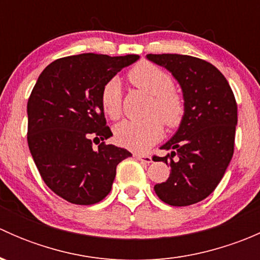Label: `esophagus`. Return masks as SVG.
I'll return each mask as SVG.
<instances>
[{"mask_svg": "<svg viewBox=\"0 0 260 260\" xmlns=\"http://www.w3.org/2000/svg\"><path fill=\"white\" fill-rule=\"evenodd\" d=\"M135 157L137 159H140L141 162H143V164H152V157L148 156V154H141V153H135Z\"/></svg>", "mask_w": 260, "mask_h": 260, "instance_id": "obj_1", "label": "esophagus"}]
</instances>
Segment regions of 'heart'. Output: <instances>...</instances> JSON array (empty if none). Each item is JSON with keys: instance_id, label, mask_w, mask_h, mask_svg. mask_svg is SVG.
<instances>
[{"instance_id": "b5f03b06", "label": "heart", "mask_w": 260, "mask_h": 260, "mask_svg": "<svg viewBox=\"0 0 260 260\" xmlns=\"http://www.w3.org/2000/svg\"><path fill=\"white\" fill-rule=\"evenodd\" d=\"M128 79L135 86L153 96L149 114L142 120H123L115 127V140L120 146L136 152L147 151L161 138L164 133L161 116L165 124L175 127L183 114L182 98L172 90L174 80L171 75L151 62H140L129 73ZM104 113L117 119L122 112V84L117 78H112L104 84L101 94ZM159 115V117L156 115Z\"/></svg>"}]
</instances>
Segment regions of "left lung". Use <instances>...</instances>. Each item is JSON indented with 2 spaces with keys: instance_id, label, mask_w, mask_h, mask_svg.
<instances>
[{
  "instance_id": "8db88e82",
  "label": "left lung",
  "mask_w": 260,
  "mask_h": 260,
  "mask_svg": "<svg viewBox=\"0 0 260 260\" xmlns=\"http://www.w3.org/2000/svg\"><path fill=\"white\" fill-rule=\"evenodd\" d=\"M146 57L171 73L183 99L179 128L159 147L169 152L153 158L166 162L171 174L154 191L169 205H192L215 190L232 161L237 102L224 75L205 60L179 54Z\"/></svg>"
}]
</instances>
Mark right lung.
I'll return each mask as SVG.
<instances>
[{
  "label": "right lung",
  "mask_w": 260,
  "mask_h": 260,
  "mask_svg": "<svg viewBox=\"0 0 260 260\" xmlns=\"http://www.w3.org/2000/svg\"><path fill=\"white\" fill-rule=\"evenodd\" d=\"M138 55L80 54L44 69L27 102V142L36 167L56 195L91 205L111 192L118 164L132 156L125 148L93 140L112 137L101 102L102 89Z\"/></svg>",
  "instance_id": "1"
}]
</instances>
